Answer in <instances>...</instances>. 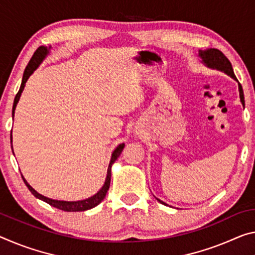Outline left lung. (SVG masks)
I'll return each instance as SVG.
<instances>
[{"mask_svg": "<svg viewBox=\"0 0 255 255\" xmlns=\"http://www.w3.org/2000/svg\"><path fill=\"white\" fill-rule=\"evenodd\" d=\"M199 56L201 58V62L204 64L205 67L210 68V69H216L218 71L224 72L229 77H232L233 79H235L238 83V80L236 79V76L234 74V69L232 67V63H230L229 60L226 58L225 54L222 53L221 51L217 50V48H208V50L199 51ZM238 92H240V99L242 102V106L245 107V101H244V93H243V88H242V85L238 83ZM157 202H160L161 204L163 205H168L167 203H164L163 201H161L155 197Z\"/></svg>", "mask_w": 255, "mask_h": 255, "instance_id": "left-lung-1", "label": "left lung"}]
</instances>
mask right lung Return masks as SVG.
I'll use <instances>...</instances> for the list:
<instances>
[{"mask_svg": "<svg viewBox=\"0 0 255 255\" xmlns=\"http://www.w3.org/2000/svg\"><path fill=\"white\" fill-rule=\"evenodd\" d=\"M50 50H51V46H48V47H46V46H39L37 50L35 51L33 58L30 59L29 63H28V66L26 67L25 71H23L22 82H21V85H20L18 94L15 95V98H14L13 107H12V117H14L15 107H17V104H18L19 100H20V96H21V93L23 91V88H25L26 82L28 80V78H29V77L34 74V71L39 67V64L42 63L44 60H45V58H46L48 54H50ZM124 147H125V144L124 143L123 144H119L118 146L116 147L115 151L112 152L110 163H109V167H108L107 178H106V181H104L102 188H101L98 193L94 194V195L91 196V197H88V199H86V200H82V201H60V200L50 199V197H46V196L42 195V194H39L38 192H36L35 189L31 187L29 184L27 183V180L23 178L22 175H21V177H22V179H23V183L26 184L28 189H29V191L31 192V194H33L35 197H37V199L42 200L44 202H46L47 204L52 205V207L62 210V211H67V212L86 211V210L93 209V208H95L96 205H99L101 202L104 200V197H106L107 193H108V189H109V187H110L111 167H112V164L116 162V160L118 159L119 155L121 154V152H123ZM11 148H12V151H13V147H12V130H11ZM13 154H14V153H13Z\"/></svg>", "mask_w": 255, "mask_h": 255, "instance_id": "right-lung-1", "label": "right lung"}]
</instances>
